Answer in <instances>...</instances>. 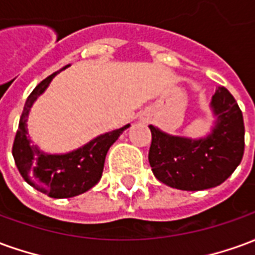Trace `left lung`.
<instances>
[{
    "label": "left lung",
    "instance_id": "1",
    "mask_svg": "<svg viewBox=\"0 0 255 255\" xmlns=\"http://www.w3.org/2000/svg\"><path fill=\"white\" fill-rule=\"evenodd\" d=\"M217 123L208 138L172 136L150 126L149 162L154 176L166 186L199 191L225 182L241 164L245 151V123L241 108L220 86L212 98Z\"/></svg>",
    "mask_w": 255,
    "mask_h": 255
}]
</instances>
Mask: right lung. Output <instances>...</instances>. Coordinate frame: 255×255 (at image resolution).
<instances>
[{
	"label": "right lung",
	"instance_id": "obj_1",
	"mask_svg": "<svg viewBox=\"0 0 255 255\" xmlns=\"http://www.w3.org/2000/svg\"><path fill=\"white\" fill-rule=\"evenodd\" d=\"M63 69L43 79L28 95L12 146L14 164L23 179L38 191L52 198L76 197L94 187L102 176L108 150L116 142L120 133L129 127L128 124L116 131L104 133L83 147L64 155L45 154L36 146L30 144L25 124L28 112L38 95L46 90L52 79Z\"/></svg>",
	"mask_w": 255,
	"mask_h": 255
}]
</instances>
